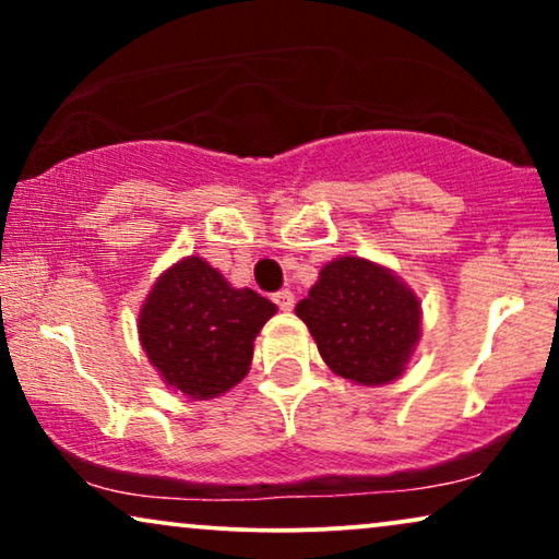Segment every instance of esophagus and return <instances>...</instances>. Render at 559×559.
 Segmentation results:
<instances>
[{
  "label": "esophagus",
  "instance_id": "34e87169",
  "mask_svg": "<svg viewBox=\"0 0 559 559\" xmlns=\"http://www.w3.org/2000/svg\"><path fill=\"white\" fill-rule=\"evenodd\" d=\"M272 300L277 302V308H280V310H293V305H295V295L289 293V289H280V293H274V295H272Z\"/></svg>",
  "mask_w": 559,
  "mask_h": 559
}]
</instances>
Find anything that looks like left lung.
Here are the masks:
<instances>
[{"instance_id":"1","label":"left lung","mask_w":559,"mask_h":559,"mask_svg":"<svg viewBox=\"0 0 559 559\" xmlns=\"http://www.w3.org/2000/svg\"><path fill=\"white\" fill-rule=\"evenodd\" d=\"M295 312L331 371L364 386L402 377L423 323L417 295L392 270L361 257L328 262Z\"/></svg>"}]
</instances>
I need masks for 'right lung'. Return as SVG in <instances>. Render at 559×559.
<instances>
[{
	"mask_svg": "<svg viewBox=\"0 0 559 559\" xmlns=\"http://www.w3.org/2000/svg\"><path fill=\"white\" fill-rule=\"evenodd\" d=\"M277 305L236 289L201 257L163 272L140 310V341L167 386L213 400L249 373L254 338Z\"/></svg>",
	"mask_w": 559,
	"mask_h": 559,
	"instance_id": "1",
	"label": "right lung"
}]
</instances>
